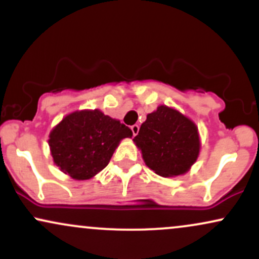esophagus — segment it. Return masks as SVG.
Returning <instances> with one entry per match:
<instances>
[{
	"label": "esophagus",
	"instance_id": "esophagus-1",
	"mask_svg": "<svg viewBox=\"0 0 259 259\" xmlns=\"http://www.w3.org/2000/svg\"><path fill=\"white\" fill-rule=\"evenodd\" d=\"M139 129H140V127H139L138 124H135V125L132 126V132H133V135H134V136L138 135V134H139Z\"/></svg>",
	"mask_w": 259,
	"mask_h": 259
}]
</instances>
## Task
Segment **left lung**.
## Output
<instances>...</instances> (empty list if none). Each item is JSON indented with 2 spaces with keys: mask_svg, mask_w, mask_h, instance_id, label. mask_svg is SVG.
<instances>
[{
  "mask_svg": "<svg viewBox=\"0 0 259 259\" xmlns=\"http://www.w3.org/2000/svg\"><path fill=\"white\" fill-rule=\"evenodd\" d=\"M134 142L147 167L163 178L187 173L201 150L197 125L178 109L164 105L147 114Z\"/></svg>",
  "mask_w": 259,
  "mask_h": 259,
  "instance_id": "obj_1",
  "label": "left lung"
}]
</instances>
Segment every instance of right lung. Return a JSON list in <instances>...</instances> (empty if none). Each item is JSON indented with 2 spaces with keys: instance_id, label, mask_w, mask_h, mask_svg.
Wrapping results in <instances>:
<instances>
[{
  "instance_id": "1",
  "label": "right lung",
  "mask_w": 259,
  "mask_h": 259,
  "mask_svg": "<svg viewBox=\"0 0 259 259\" xmlns=\"http://www.w3.org/2000/svg\"><path fill=\"white\" fill-rule=\"evenodd\" d=\"M133 132L100 109L67 114L51 130L49 146L53 163L74 180H88L107 167L115 148Z\"/></svg>"
}]
</instances>
